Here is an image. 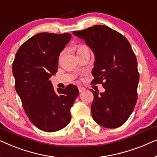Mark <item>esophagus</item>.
I'll list each match as a JSON object with an SVG mask.
<instances>
[{"label": "esophagus", "instance_id": "obj_1", "mask_svg": "<svg viewBox=\"0 0 157 157\" xmlns=\"http://www.w3.org/2000/svg\"><path fill=\"white\" fill-rule=\"evenodd\" d=\"M78 90H79V92H82L85 90V88L83 87H78Z\"/></svg>", "mask_w": 157, "mask_h": 157}]
</instances>
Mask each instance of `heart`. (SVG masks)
<instances>
[{"label":"heart","mask_w":157,"mask_h":157,"mask_svg":"<svg viewBox=\"0 0 157 157\" xmlns=\"http://www.w3.org/2000/svg\"><path fill=\"white\" fill-rule=\"evenodd\" d=\"M85 50H90L89 48L87 47V45H79L78 48H77V53H78V55L79 53H80V52H83V51H85ZM63 53L62 52V53L59 55V59H60V58L62 57V56H63Z\"/></svg>","instance_id":"1"}]
</instances>
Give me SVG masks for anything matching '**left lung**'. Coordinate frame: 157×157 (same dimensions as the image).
Segmentation results:
<instances>
[{
  "mask_svg": "<svg viewBox=\"0 0 157 157\" xmlns=\"http://www.w3.org/2000/svg\"><path fill=\"white\" fill-rule=\"evenodd\" d=\"M73 34L84 39L95 56L92 84H101L105 92L91 90L93 120L106 128H117L126 122L137 101L140 73L129 42L107 26L96 25Z\"/></svg>",
  "mask_w": 157,
  "mask_h": 157,
  "instance_id": "left-lung-1",
  "label": "left lung"
}]
</instances>
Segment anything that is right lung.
<instances>
[{"instance_id":"1","label":"right lung","mask_w":157,"mask_h":157,"mask_svg":"<svg viewBox=\"0 0 157 157\" xmlns=\"http://www.w3.org/2000/svg\"><path fill=\"white\" fill-rule=\"evenodd\" d=\"M71 37L70 33H37L20 47L13 63L15 90L23 109L30 122L43 131H58L71 120L78 87L69 85L56 92L50 80L57 71L59 53Z\"/></svg>"}]
</instances>
